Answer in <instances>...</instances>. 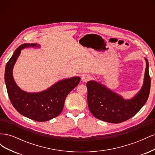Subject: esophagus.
<instances>
[{
  "label": "esophagus",
  "mask_w": 155,
  "mask_h": 155,
  "mask_svg": "<svg viewBox=\"0 0 155 155\" xmlns=\"http://www.w3.org/2000/svg\"><path fill=\"white\" fill-rule=\"evenodd\" d=\"M91 79V75H89V74H83V76H82V78H81V80L83 82H87V81L90 80Z\"/></svg>",
  "instance_id": "esophagus-1"
}]
</instances>
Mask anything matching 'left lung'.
I'll return each mask as SVG.
<instances>
[{"mask_svg":"<svg viewBox=\"0 0 155 155\" xmlns=\"http://www.w3.org/2000/svg\"><path fill=\"white\" fill-rule=\"evenodd\" d=\"M146 68L143 85L133 98L125 100L118 94L101 83L95 81L87 83V101L89 110L96 118L112 124H119L132 118L146 103L151 87L149 63Z\"/></svg>","mask_w":155,"mask_h":155,"instance_id":"obj_1","label":"left lung"}]
</instances>
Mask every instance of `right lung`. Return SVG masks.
<instances>
[{"label": "right lung", "mask_w": 155, "mask_h": 155, "mask_svg": "<svg viewBox=\"0 0 155 155\" xmlns=\"http://www.w3.org/2000/svg\"><path fill=\"white\" fill-rule=\"evenodd\" d=\"M30 46L39 48L40 45L34 43L21 45L7 63L4 74L7 92L13 106L21 114L37 121H48L61 113L65 98L78 86L80 78L60 80L39 92L30 93L21 90L14 81L13 68L21 50Z\"/></svg>", "instance_id": "add662e5"}]
</instances>
